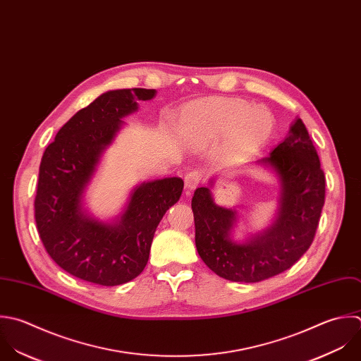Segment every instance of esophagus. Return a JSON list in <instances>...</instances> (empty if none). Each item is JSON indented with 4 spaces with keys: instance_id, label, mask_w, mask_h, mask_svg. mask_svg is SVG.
Returning a JSON list of instances; mask_svg holds the SVG:
<instances>
[{
    "instance_id": "esophagus-1",
    "label": "esophagus",
    "mask_w": 361,
    "mask_h": 361,
    "mask_svg": "<svg viewBox=\"0 0 361 361\" xmlns=\"http://www.w3.org/2000/svg\"><path fill=\"white\" fill-rule=\"evenodd\" d=\"M201 181V173L197 171V170H192L190 173H187L185 178H184V183H185V188L187 190H194Z\"/></svg>"
}]
</instances>
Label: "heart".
I'll return each mask as SVG.
<instances>
[{
	"instance_id": "b5f03b06",
	"label": "heart",
	"mask_w": 361,
	"mask_h": 361,
	"mask_svg": "<svg viewBox=\"0 0 361 361\" xmlns=\"http://www.w3.org/2000/svg\"><path fill=\"white\" fill-rule=\"evenodd\" d=\"M274 129L273 115L263 108L235 98H211L188 106L178 132L188 145L212 146L222 139L229 150L253 152L262 147Z\"/></svg>"
}]
</instances>
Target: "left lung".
Listing matches in <instances>:
<instances>
[{
	"instance_id": "8db88e82",
	"label": "left lung",
	"mask_w": 361,
	"mask_h": 361,
	"mask_svg": "<svg viewBox=\"0 0 361 361\" xmlns=\"http://www.w3.org/2000/svg\"><path fill=\"white\" fill-rule=\"evenodd\" d=\"M256 164L270 169L280 183L277 216L262 232L233 239L238 211L214 201L215 180L197 188L191 201L200 257L216 276L235 283H259L293 267L312 245L325 204V174L300 118Z\"/></svg>"
}]
</instances>
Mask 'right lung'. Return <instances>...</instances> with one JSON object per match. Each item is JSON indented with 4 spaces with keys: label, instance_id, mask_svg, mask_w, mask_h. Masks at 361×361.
Returning <instances> with one entry per match:
<instances>
[{
    "label": "right lung",
    "instance_id": "obj_1",
    "mask_svg": "<svg viewBox=\"0 0 361 361\" xmlns=\"http://www.w3.org/2000/svg\"><path fill=\"white\" fill-rule=\"evenodd\" d=\"M156 90H112L80 109L57 132L42 157L35 221L53 262L88 283L114 287L137 277L147 264L156 228L181 197L184 181L166 177L136 185L114 221L92 216L84 194L99 160L121 130L136 101Z\"/></svg>",
    "mask_w": 361,
    "mask_h": 361
}]
</instances>
